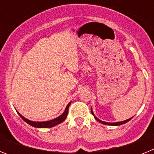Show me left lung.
Returning <instances> with one entry per match:
<instances>
[{"instance_id": "1", "label": "left lung", "mask_w": 154, "mask_h": 154, "mask_svg": "<svg viewBox=\"0 0 154 154\" xmlns=\"http://www.w3.org/2000/svg\"><path fill=\"white\" fill-rule=\"evenodd\" d=\"M91 112H92V115L94 116V117H95V119H96L97 121H99V123H103V124H105V125H110V126H119V125L124 124V123H127V122H129V121H130V119H131V118H132V117L130 118V119H126V120H125V121H122V122H117V123H106V122H103V121H101V120H100V119H98L97 117H96V116H95V115H94L93 112H92V109H91Z\"/></svg>"}]
</instances>
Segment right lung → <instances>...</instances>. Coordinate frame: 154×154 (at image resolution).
<instances>
[{
    "instance_id": "obj_1",
    "label": "right lung",
    "mask_w": 154,
    "mask_h": 154,
    "mask_svg": "<svg viewBox=\"0 0 154 154\" xmlns=\"http://www.w3.org/2000/svg\"><path fill=\"white\" fill-rule=\"evenodd\" d=\"M71 103H69L68 104V106H66L65 109V112L62 114L61 116H59L58 117L55 118L54 119H51V120L49 121H45V122H33V121H31V120H28L26 118H24V116L21 115V114L18 112V115L20 116L21 117V119L23 120H24L27 123H28L29 125L31 126H34V127H37V128H50V127H52V126H55L56 125L59 124V123H62L64 120L65 119V118L67 117V115H68V112H69V107L70 106Z\"/></svg>"
}]
</instances>
